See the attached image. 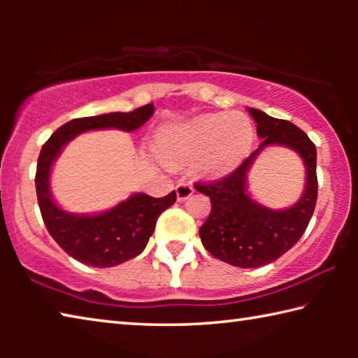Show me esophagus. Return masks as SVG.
I'll return each mask as SVG.
<instances>
[{
  "label": "esophagus",
  "mask_w": 358,
  "mask_h": 358,
  "mask_svg": "<svg viewBox=\"0 0 358 358\" xmlns=\"http://www.w3.org/2000/svg\"><path fill=\"white\" fill-rule=\"evenodd\" d=\"M175 192H177L178 201H186V199L194 192V187L189 183H180L177 185V187H175Z\"/></svg>",
  "instance_id": "34e87169"
}]
</instances>
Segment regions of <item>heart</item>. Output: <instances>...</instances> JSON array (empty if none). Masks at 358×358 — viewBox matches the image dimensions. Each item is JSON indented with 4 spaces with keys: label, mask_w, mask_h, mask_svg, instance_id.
<instances>
[{
    "label": "heart",
    "mask_w": 358,
    "mask_h": 358,
    "mask_svg": "<svg viewBox=\"0 0 358 358\" xmlns=\"http://www.w3.org/2000/svg\"><path fill=\"white\" fill-rule=\"evenodd\" d=\"M254 142L251 120L243 113L203 115L161 132L157 147L169 161L201 159L208 173H224L240 164Z\"/></svg>",
    "instance_id": "b5f03b06"
}]
</instances>
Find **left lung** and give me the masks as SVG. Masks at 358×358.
Returning <instances> with one entry per match:
<instances>
[{
    "label": "left lung",
    "mask_w": 358,
    "mask_h": 358,
    "mask_svg": "<svg viewBox=\"0 0 358 358\" xmlns=\"http://www.w3.org/2000/svg\"><path fill=\"white\" fill-rule=\"evenodd\" d=\"M257 123L262 143L226 177L197 181L194 187L210 197L211 210L199 229L202 245L211 256L241 268H257L287 252L301 238L310 224L317 201L316 145L287 120L248 108ZM284 144L295 149L307 167V187L294 208L268 210L250 201L245 194V172L266 144Z\"/></svg>",
    "instance_id": "8db88e82"
}]
</instances>
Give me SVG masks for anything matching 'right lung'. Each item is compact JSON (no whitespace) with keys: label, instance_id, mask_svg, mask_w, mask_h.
Wrapping results in <instances>:
<instances>
[{"label":"right lung","instance_id":"1","mask_svg":"<svg viewBox=\"0 0 358 358\" xmlns=\"http://www.w3.org/2000/svg\"><path fill=\"white\" fill-rule=\"evenodd\" d=\"M153 104H147L129 113L113 112L71 120L59 126L42 145L36 169V194L42 220L52 238L78 262L96 268H107L138 256L153 234L157 217L172 207L177 201V194L172 191L159 199L147 194H134L128 201L102 215H69L59 210L50 197L48 173L52 162L64 145L80 132L104 128L134 131L153 115Z\"/></svg>","mask_w":358,"mask_h":358}]
</instances>
